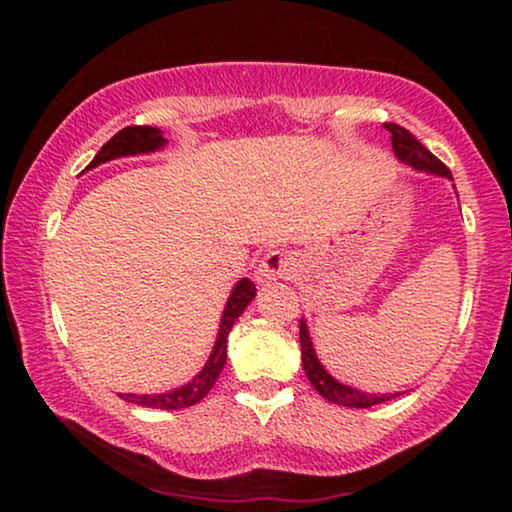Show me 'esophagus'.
<instances>
[{
	"mask_svg": "<svg viewBox=\"0 0 512 512\" xmlns=\"http://www.w3.org/2000/svg\"><path fill=\"white\" fill-rule=\"evenodd\" d=\"M296 265V256H293L291 251H270V254H265L261 258V263H258L254 279L258 284H272L277 282V279H291L296 275Z\"/></svg>",
	"mask_w": 512,
	"mask_h": 512,
	"instance_id": "esophagus-1",
	"label": "esophagus"
}]
</instances>
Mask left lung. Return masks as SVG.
<instances>
[{
    "instance_id": "left-lung-1",
    "label": "left lung",
    "mask_w": 512,
    "mask_h": 512,
    "mask_svg": "<svg viewBox=\"0 0 512 512\" xmlns=\"http://www.w3.org/2000/svg\"><path fill=\"white\" fill-rule=\"evenodd\" d=\"M384 128L391 132V149H394V156L401 160L403 165H410L412 170L417 172H429V174H436V177H445L454 181L452 172L447 170V167L440 163V160L433 156V153L426 149V146L419 142L410 130H405L396 123H384ZM300 352H303V370L307 380H310L312 387L317 389L326 401L347 405V408H370V405L384 403L389 401V398L401 396V391H396V394H366V391H359L349 387V384H342L335 380V377L321 366L319 356L314 352L305 319H300Z\"/></svg>"
}]
</instances>
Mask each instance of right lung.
Wrapping results in <instances>:
<instances>
[{
  "label": "right lung",
  "mask_w": 512,
  "mask_h": 512,
  "mask_svg": "<svg viewBox=\"0 0 512 512\" xmlns=\"http://www.w3.org/2000/svg\"><path fill=\"white\" fill-rule=\"evenodd\" d=\"M165 144L167 139L163 137V130L160 128H153V125H128V128L116 132V135L111 137L100 151H97V156L90 160L86 170H93V167L109 163V160H116V158L142 156V153L160 151ZM254 296H256V286L254 282H249L247 277L240 279V282L233 286V291H230V296L226 300V307H223L219 333H216L209 359L205 361V366H202L200 373L195 375L191 382L181 384L177 389L163 391V394H118V396H121L123 401L142 405V408H153V410H181V408H191V405L200 403L202 398L212 391L216 380H219L223 366H226L230 328H233L237 319H240V314L247 310V305L254 300Z\"/></svg>",
  "instance_id": "1"
}]
</instances>
